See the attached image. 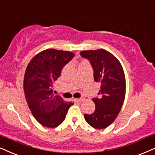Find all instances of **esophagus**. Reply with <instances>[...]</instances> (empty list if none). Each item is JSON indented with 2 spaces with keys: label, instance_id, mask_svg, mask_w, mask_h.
Instances as JSON below:
<instances>
[{
  "label": "esophagus",
  "instance_id": "34e87169",
  "mask_svg": "<svg viewBox=\"0 0 155 155\" xmlns=\"http://www.w3.org/2000/svg\"><path fill=\"white\" fill-rule=\"evenodd\" d=\"M83 98H76V99H74V101H75L76 102H78V103H81V102H82V101H83Z\"/></svg>",
  "mask_w": 155,
  "mask_h": 155
}]
</instances>
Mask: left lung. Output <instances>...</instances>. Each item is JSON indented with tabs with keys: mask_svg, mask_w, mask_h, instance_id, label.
<instances>
[{
	"mask_svg": "<svg viewBox=\"0 0 155 155\" xmlns=\"http://www.w3.org/2000/svg\"><path fill=\"white\" fill-rule=\"evenodd\" d=\"M93 70V78L101 83L99 97L93 98L95 111L84 115L85 121L95 129H105L114 122L121 110L126 92V81L121 63L105 49L81 51Z\"/></svg>",
	"mask_w": 155,
	"mask_h": 155,
	"instance_id": "8db88e82",
	"label": "left lung"
}]
</instances>
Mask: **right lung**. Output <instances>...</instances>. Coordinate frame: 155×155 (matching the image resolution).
Instances as JSON below:
<instances>
[{
    "label": "right lung",
    "mask_w": 155,
    "mask_h": 155,
    "mask_svg": "<svg viewBox=\"0 0 155 155\" xmlns=\"http://www.w3.org/2000/svg\"><path fill=\"white\" fill-rule=\"evenodd\" d=\"M70 51L48 49L37 54L25 72L24 89L26 100L34 117L44 127H58L73 104L53 94V83L62 68L73 58Z\"/></svg>",
    "instance_id": "1"
}]
</instances>
